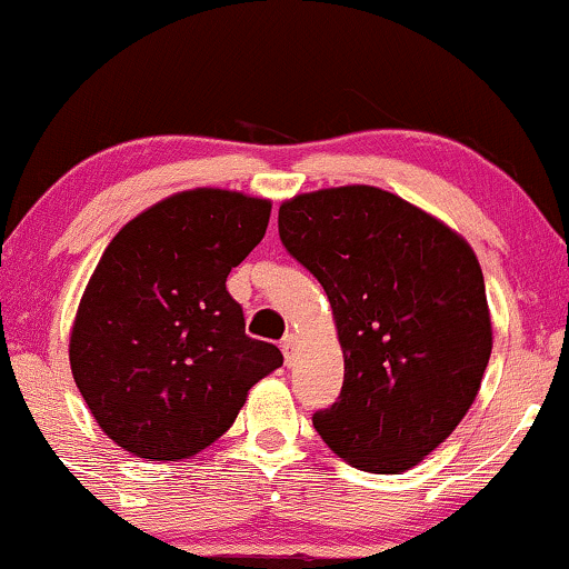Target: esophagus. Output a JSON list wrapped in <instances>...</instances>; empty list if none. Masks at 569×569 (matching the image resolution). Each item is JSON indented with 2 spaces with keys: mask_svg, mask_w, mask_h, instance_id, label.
Listing matches in <instances>:
<instances>
[{
  "mask_svg": "<svg viewBox=\"0 0 569 569\" xmlns=\"http://www.w3.org/2000/svg\"><path fill=\"white\" fill-rule=\"evenodd\" d=\"M295 348H298V335H287L282 339V352H284V360L287 363H292L295 358Z\"/></svg>",
  "mask_w": 569,
  "mask_h": 569,
  "instance_id": "34e87169",
  "label": "esophagus"
}]
</instances>
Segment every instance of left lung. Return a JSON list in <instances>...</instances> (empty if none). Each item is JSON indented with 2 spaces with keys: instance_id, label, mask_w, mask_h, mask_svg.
I'll return each mask as SVG.
<instances>
[{
  "instance_id": "1",
  "label": "left lung",
  "mask_w": 569,
  "mask_h": 569,
  "mask_svg": "<svg viewBox=\"0 0 569 569\" xmlns=\"http://www.w3.org/2000/svg\"><path fill=\"white\" fill-rule=\"evenodd\" d=\"M279 238L327 292L345 358L339 400L313 416L335 455L405 473L476 402L491 313L470 242L373 186L321 188L279 206Z\"/></svg>"
}]
</instances>
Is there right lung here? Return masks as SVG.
Instances as JSON below:
<instances>
[{
    "label": "right lung",
    "instance_id": "obj_1",
    "mask_svg": "<svg viewBox=\"0 0 569 569\" xmlns=\"http://www.w3.org/2000/svg\"><path fill=\"white\" fill-rule=\"evenodd\" d=\"M269 198L193 188L130 219L88 279L70 368L99 429L151 462L188 460L282 366L246 335L227 274L267 234Z\"/></svg>",
    "mask_w": 569,
    "mask_h": 569
}]
</instances>
